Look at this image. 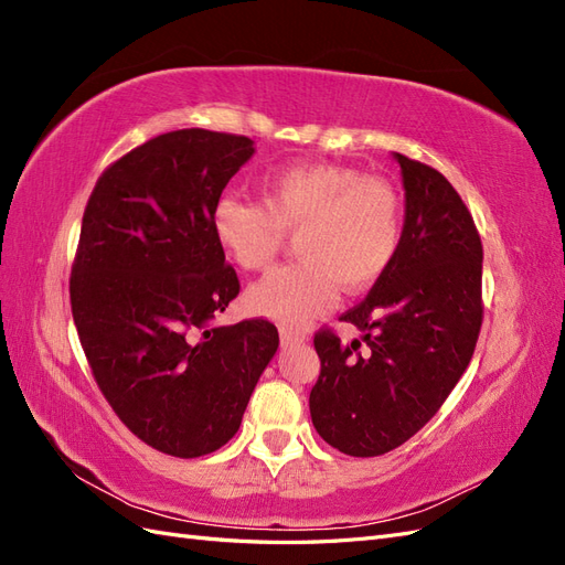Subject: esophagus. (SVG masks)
<instances>
[{
    "label": "esophagus",
    "mask_w": 565,
    "mask_h": 565,
    "mask_svg": "<svg viewBox=\"0 0 565 565\" xmlns=\"http://www.w3.org/2000/svg\"><path fill=\"white\" fill-rule=\"evenodd\" d=\"M309 339L306 334H301V332H292V330H280V341H282V347H289V344H303V341Z\"/></svg>",
    "instance_id": "34e87169"
}]
</instances>
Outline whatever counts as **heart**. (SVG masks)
I'll return each instance as SVG.
<instances>
[{
  "label": "heart",
  "instance_id": "heart-1",
  "mask_svg": "<svg viewBox=\"0 0 565 565\" xmlns=\"http://www.w3.org/2000/svg\"><path fill=\"white\" fill-rule=\"evenodd\" d=\"M264 202L226 193L214 202L212 233L247 270L268 268L299 233L301 262L276 268L247 292V309L282 328H303L330 311L339 285L363 292L396 259L405 207L396 185L353 167L306 162L262 181Z\"/></svg>",
  "mask_w": 565,
  "mask_h": 565
}]
</instances>
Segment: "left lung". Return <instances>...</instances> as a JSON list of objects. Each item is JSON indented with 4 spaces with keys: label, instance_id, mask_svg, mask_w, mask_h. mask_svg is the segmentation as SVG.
<instances>
[{
    "label": "left lung",
    "instance_id": "left-lung-1",
    "mask_svg": "<svg viewBox=\"0 0 565 565\" xmlns=\"http://www.w3.org/2000/svg\"><path fill=\"white\" fill-rule=\"evenodd\" d=\"M405 188L396 259L339 320L362 341L318 330L311 419L324 443L351 457L403 446L429 422L469 367L483 322V245L471 212L434 167L393 156Z\"/></svg>",
    "mask_w": 565,
    "mask_h": 565
}]
</instances>
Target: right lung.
Segmentation results:
<instances>
[{"mask_svg": "<svg viewBox=\"0 0 565 565\" xmlns=\"http://www.w3.org/2000/svg\"><path fill=\"white\" fill-rule=\"evenodd\" d=\"M252 156L247 136L160 134L98 177L82 216L71 273L79 344L115 415L172 457L226 446L278 351L264 318L212 322L241 292L212 210Z\"/></svg>", "mask_w": 565, "mask_h": 565, "instance_id": "right-lung-1", "label": "right lung"}]
</instances>
